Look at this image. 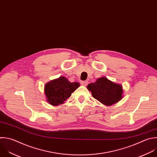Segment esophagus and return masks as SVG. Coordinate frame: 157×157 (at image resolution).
<instances>
[{
    "label": "esophagus",
    "mask_w": 157,
    "mask_h": 157,
    "mask_svg": "<svg viewBox=\"0 0 157 157\" xmlns=\"http://www.w3.org/2000/svg\"><path fill=\"white\" fill-rule=\"evenodd\" d=\"M87 83H88V82L87 81H81V85H82L84 86H86L87 85Z\"/></svg>",
    "instance_id": "1"
}]
</instances>
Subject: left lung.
<instances>
[{"instance_id":"obj_1","label":"left lung","mask_w":157,"mask_h":157,"mask_svg":"<svg viewBox=\"0 0 157 157\" xmlns=\"http://www.w3.org/2000/svg\"><path fill=\"white\" fill-rule=\"evenodd\" d=\"M87 88L94 98L107 106L112 105L123 98L122 86L105 77L100 78L95 82L89 84Z\"/></svg>"}]
</instances>
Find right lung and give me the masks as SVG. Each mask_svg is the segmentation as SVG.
<instances>
[{"label":"right lung","instance_id":"obj_1","mask_svg":"<svg viewBox=\"0 0 157 157\" xmlns=\"http://www.w3.org/2000/svg\"><path fill=\"white\" fill-rule=\"evenodd\" d=\"M79 86V82H71L63 76L52 80L44 87L47 101L53 106L59 105L63 103Z\"/></svg>","mask_w":157,"mask_h":157}]
</instances>
